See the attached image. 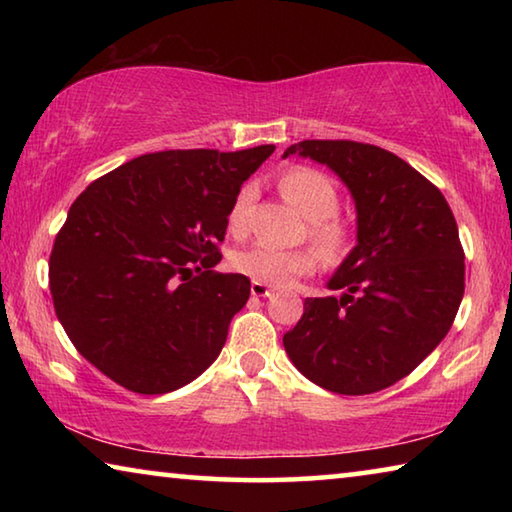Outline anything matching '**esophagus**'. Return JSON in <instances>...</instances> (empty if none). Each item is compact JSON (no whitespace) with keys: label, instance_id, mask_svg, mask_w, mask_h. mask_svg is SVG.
<instances>
[{"label":"esophagus","instance_id":"34e87169","mask_svg":"<svg viewBox=\"0 0 512 512\" xmlns=\"http://www.w3.org/2000/svg\"><path fill=\"white\" fill-rule=\"evenodd\" d=\"M250 293H253L255 298H266V296H271V287L264 282H253L250 284Z\"/></svg>","mask_w":512,"mask_h":512}]
</instances>
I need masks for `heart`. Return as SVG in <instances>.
<instances>
[{
    "label": "heart",
    "instance_id": "b5f03b06",
    "mask_svg": "<svg viewBox=\"0 0 512 512\" xmlns=\"http://www.w3.org/2000/svg\"><path fill=\"white\" fill-rule=\"evenodd\" d=\"M280 192L298 210L311 219L309 235L327 262H339L348 253L350 230L339 216L341 196L327 173L311 167H291L280 176ZM253 201V187H244L230 207L228 225L232 235L241 237L248 225V207ZM232 266L248 275L253 282L289 284L296 277L309 275L316 268V253L311 248H280L271 244H255L239 250Z\"/></svg>",
    "mask_w": 512,
    "mask_h": 512
}]
</instances>
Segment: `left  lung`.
I'll list each match as a JSON object with an SVG mask.
<instances>
[{"label":"left lung","instance_id":"obj_1","mask_svg":"<svg viewBox=\"0 0 512 512\" xmlns=\"http://www.w3.org/2000/svg\"><path fill=\"white\" fill-rule=\"evenodd\" d=\"M327 164L357 205V246L307 298L284 350L302 375L339 395H368L409 375L452 327L465 291V253L452 210L395 153L350 140L289 146Z\"/></svg>","mask_w":512,"mask_h":512}]
</instances>
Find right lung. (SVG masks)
<instances>
[{"mask_svg": "<svg viewBox=\"0 0 512 512\" xmlns=\"http://www.w3.org/2000/svg\"><path fill=\"white\" fill-rule=\"evenodd\" d=\"M273 144L146 153L85 187L49 257L60 325L119 386L162 395L219 357L250 280L216 273L228 214Z\"/></svg>", "mask_w": 512, "mask_h": 512, "instance_id": "obj_1", "label": "right lung"}]
</instances>
